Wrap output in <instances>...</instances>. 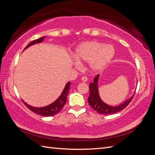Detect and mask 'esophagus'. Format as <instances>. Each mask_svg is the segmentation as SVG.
Wrapping results in <instances>:
<instances>
[{
	"instance_id": "34e87169",
	"label": "esophagus",
	"mask_w": 155,
	"mask_h": 155,
	"mask_svg": "<svg viewBox=\"0 0 155 155\" xmlns=\"http://www.w3.org/2000/svg\"><path fill=\"white\" fill-rule=\"evenodd\" d=\"M81 80H82V81H83V82H86V81H87V78L86 77V76H83L82 78H81Z\"/></svg>"
}]
</instances>
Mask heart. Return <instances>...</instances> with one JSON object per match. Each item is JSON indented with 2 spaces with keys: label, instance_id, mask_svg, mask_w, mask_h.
<instances>
[{
  "label": "heart",
  "instance_id": "b5f03b06",
  "mask_svg": "<svg viewBox=\"0 0 155 155\" xmlns=\"http://www.w3.org/2000/svg\"><path fill=\"white\" fill-rule=\"evenodd\" d=\"M114 55V48L110 45L92 41L83 43L76 48L74 57L79 61H86L92 72L104 70L111 61Z\"/></svg>",
  "mask_w": 155,
  "mask_h": 155
}]
</instances>
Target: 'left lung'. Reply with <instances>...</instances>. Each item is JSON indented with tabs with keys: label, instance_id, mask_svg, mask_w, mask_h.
Instances as JSON below:
<instances>
[{
	"label": "left lung",
	"instance_id": "8db88e82",
	"mask_svg": "<svg viewBox=\"0 0 155 155\" xmlns=\"http://www.w3.org/2000/svg\"><path fill=\"white\" fill-rule=\"evenodd\" d=\"M100 75L98 74L94 79V81L91 83L89 85V89H90V95L88 98V101L90 106L92 109L96 110L97 112L101 114H112L117 113L121 110L124 109L127 106L131 100H133L134 97L133 96H131L129 99L126 100L123 104L116 107H112L107 105L103 101L99 96L97 88V81L98 78H99Z\"/></svg>",
	"mask_w": 155,
	"mask_h": 155
}]
</instances>
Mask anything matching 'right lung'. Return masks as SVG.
<instances>
[{
    "mask_svg": "<svg viewBox=\"0 0 155 155\" xmlns=\"http://www.w3.org/2000/svg\"><path fill=\"white\" fill-rule=\"evenodd\" d=\"M45 37H42L38 39L31 41L30 43H29L26 46L25 49L29 47L30 46L32 45L41 43V42L44 40ZM70 84H71V83L68 82L66 85V86H65L64 90L61 94V96L54 103H52V104L48 106L43 107H31L29 105H28L26 103H25L23 100H22V102L24 103V104L31 111H32L33 112H35L36 114H38L39 115L43 116H51L55 115L56 114L59 113V111L63 109L65 103L67 101V96L68 94Z\"/></svg>",
    "mask_w": 155,
    "mask_h": 155,
    "instance_id": "add662e5",
    "label": "right lung"
}]
</instances>
